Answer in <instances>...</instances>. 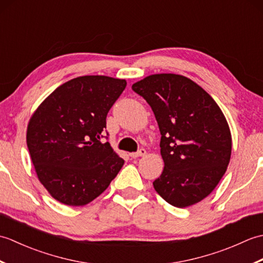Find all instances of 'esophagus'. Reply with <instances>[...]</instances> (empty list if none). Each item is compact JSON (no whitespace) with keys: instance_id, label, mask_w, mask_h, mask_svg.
<instances>
[{"instance_id":"obj_1","label":"esophagus","mask_w":263,"mask_h":263,"mask_svg":"<svg viewBox=\"0 0 263 263\" xmlns=\"http://www.w3.org/2000/svg\"><path fill=\"white\" fill-rule=\"evenodd\" d=\"M147 154V152L144 149H140L139 150L138 153H132V154H130V157L131 158H138V157H142V156H144Z\"/></svg>"}]
</instances>
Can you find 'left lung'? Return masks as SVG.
<instances>
[{
	"label": "left lung",
	"mask_w": 263,
	"mask_h": 263,
	"mask_svg": "<svg viewBox=\"0 0 263 263\" xmlns=\"http://www.w3.org/2000/svg\"><path fill=\"white\" fill-rule=\"evenodd\" d=\"M132 89L150 105L161 135L165 166L153 183L156 192L177 208L200 202L230 164L232 136L225 115L208 92L184 76L153 74Z\"/></svg>",
	"instance_id": "obj_1"
}]
</instances>
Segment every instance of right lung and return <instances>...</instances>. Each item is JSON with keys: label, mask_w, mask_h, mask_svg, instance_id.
Returning a JSON list of instances; mask_svg holds the SVG:
<instances>
[{"label": "right lung", "mask_w": 263, "mask_h": 263, "mask_svg": "<svg viewBox=\"0 0 263 263\" xmlns=\"http://www.w3.org/2000/svg\"><path fill=\"white\" fill-rule=\"evenodd\" d=\"M125 87L124 79L78 77L55 89L31 115L28 150L38 180L59 202H91L122 168L124 160L100 139Z\"/></svg>", "instance_id": "right-lung-1"}]
</instances>
